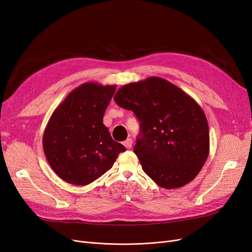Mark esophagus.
<instances>
[{
  "label": "esophagus",
  "mask_w": 252,
  "mask_h": 252,
  "mask_svg": "<svg viewBox=\"0 0 252 252\" xmlns=\"http://www.w3.org/2000/svg\"><path fill=\"white\" fill-rule=\"evenodd\" d=\"M132 144H133V140L131 138H127L126 140L124 142V145L126 146V148H127V150H129V148L132 147Z\"/></svg>",
  "instance_id": "34e87169"
}]
</instances>
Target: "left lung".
I'll list each match as a JSON object with an SVG mask.
<instances>
[{
    "label": "left lung",
    "mask_w": 252,
    "mask_h": 252,
    "mask_svg": "<svg viewBox=\"0 0 252 252\" xmlns=\"http://www.w3.org/2000/svg\"><path fill=\"white\" fill-rule=\"evenodd\" d=\"M114 100L140 121L134 153L157 185L176 189L195 179L210 152L208 120L196 101L158 77L124 85Z\"/></svg>",
    "instance_id": "1"
}]
</instances>
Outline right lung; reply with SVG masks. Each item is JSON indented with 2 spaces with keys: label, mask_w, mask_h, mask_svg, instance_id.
Listing matches in <instances>:
<instances>
[{
  "label": "right lung",
  "mask_w": 252,
  "mask_h": 252,
  "mask_svg": "<svg viewBox=\"0 0 252 252\" xmlns=\"http://www.w3.org/2000/svg\"><path fill=\"white\" fill-rule=\"evenodd\" d=\"M116 85L84 83L56 108L45 126L42 146L60 179L85 186L110 170L126 147L112 139L102 124Z\"/></svg>",
  "instance_id": "add662e5"
}]
</instances>
